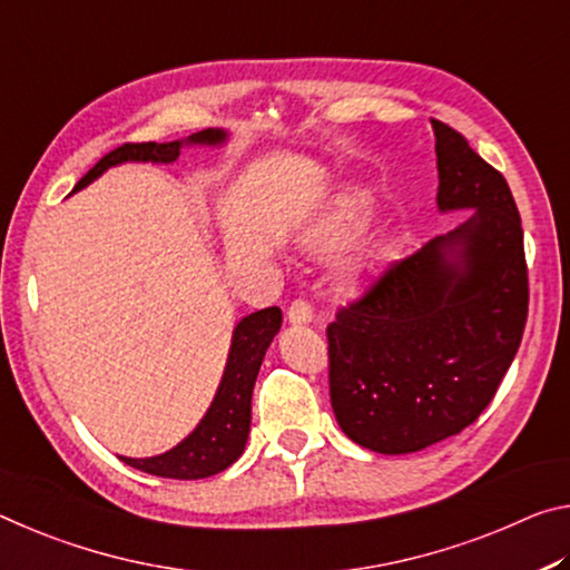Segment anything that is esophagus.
Listing matches in <instances>:
<instances>
[{"label": "esophagus", "instance_id": "1", "mask_svg": "<svg viewBox=\"0 0 570 570\" xmlns=\"http://www.w3.org/2000/svg\"><path fill=\"white\" fill-rule=\"evenodd\" d=\"M287 321L291 323H311L313 321V307L311 303L305 301V297H295V301L291 303V307H287Z\"/></svg>", "mask_w": 570, "mask_h": 570}]
</instances>
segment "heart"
Here are the masks:
<instances>
[{"label":"heart","instance_id":"heart-1","mask_svg":"<svg viewBox=\"0 0 570 570\" xmlns=\"http://www.w3.org/2000/svg\"><path fill=\"white\" fill-rule=\"evenodd\" d=\"M363 217V207L358 202H348L346 207H343L335 217L331 219L328 227H325L318 237H315V245L318 247H333L338 245V242L348 235V232L356 227Z\"/></svg>","mask_w":570,"mask_h":570}]
</instances>
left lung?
<instances>
[{"mask_svg":"<svg viewBox=\"0 0 570 570\" xmlns=\"http://www.w3.org/2000/svg\"><path fill=\"white\" fill-rule=\"evenodd\" d=\"M442 212L478 209L391 263L328 323L331 406L353 442L406 454L478 419L520 348L528 263L520 214L495 166L432 118Z\"/></svg>","mask_w":570,"mask_h":570,"instance_id":"left-lung-1","label":"left lung"}]
</instances>
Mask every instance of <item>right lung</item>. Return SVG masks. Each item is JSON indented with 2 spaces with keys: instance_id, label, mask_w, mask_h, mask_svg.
Segmentation results:
<instances>
[{
  "instance_id": "add662e5",
  "label": "right lung",
  "mask_w": 570,
  "mask_h": 570,
  "mask_svg": "<svg viewBox=\"0 0 570 570\" xmlns=\"http://www.w3.org/2000/svg\"><path fill=\"white\" fill-rule=\"evenodd\" d=\"M224 141L222 130H199V134L189 136V144H219ZM181 144H124L116 151H110L92 166V169L75 184L72 191L82 189L96 176H100L108 166H116L120 161H156V164H171L179 158ZM283 325V313L279 307H265L242 318L235 328V338H232L229 361L224 368L222 384L217 396H214L207 416L202 419L199 426L186 436L181 444L174 450L158 456H148V460H130V456H120L130 468L156 474V478L169 480H202L212 478L222 470H227L232 462L239 460L245 452L249 422H252V389H255L259 363L265 358V351L273 343L275 333Z\"/></svg>"
}]
</instances>
